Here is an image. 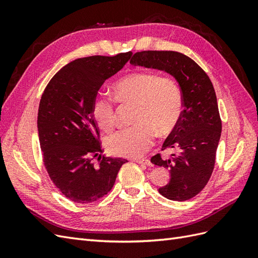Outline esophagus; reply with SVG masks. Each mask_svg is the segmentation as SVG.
<instances>
[{
    "mask_svg": "<svg viewBox=\"0 0 258 258\" xmlns=\"http://www.w3.org/2000/svg\"><path fill=\"white\" fill-rule=\"evenodd\" d=\"M135 161L136 162H138V163H141V165H145V166H152V162L148 160V159H146V158H137V159H135Z\"/></svg>",
    "mask_w": 258,
    "mask_h": 258,
    "instance_id": "obj_1",
    "label": "esophagus"
}]
</instances>
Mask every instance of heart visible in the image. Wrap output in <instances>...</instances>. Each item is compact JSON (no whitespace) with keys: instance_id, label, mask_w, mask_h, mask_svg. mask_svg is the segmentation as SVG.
<instances>
[{"instance_id":"1","label":"heart","mask_w":258,"mask_h":258,"mask_svg":"<svg viewBox=\"0 0 258 258\" xmlns=\"http://www.w3.org/2000/svg\"><path fill=\"white\" fill-rule=\"evenodd\" d=\"M114 98L121 104H135L132 127L107 137L108 153L121 157H139L154 143L156 131L170 134L177 124L183 108L182 90L173 77L152 71L132 72L113 86ZM91 114L98 127L111 131L115 126L114 100L98 95L92 101Z\"/></svg>"}]
</instances>
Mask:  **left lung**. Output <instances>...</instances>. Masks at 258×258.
Segmentation results:
<instances>
[{"label":"left lung","mask_w":258,"mask_h":258,"mask_svg":"<svg viewBox=\"0 0 258 258\" xmlns=\"http://www.w3.org/2000/svg\"><path fill=\"white\" fill-rule=\"evenodd\" d=\"M130 63L169 73L182 90L184 110L162 145V151L173 148L178 154H172L170 159L157 154L151 161L170 172L169 183L158 189L162 196L174 201L188 200L209 182L221 138L222 120L212 82L196 62L177 51L136 52Z\"/></svg>","instance_id":"left-lung-1"}]
</instances>
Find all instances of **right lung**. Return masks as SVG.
<instances>
[{"mask_svg":"<svg viewBox=\"0 0 258 258\" xmlns=\"http://www.w3.org/2000/svg\"><path fill=\"white\" fill-rule=\"evenodd\" d=\"M131 54L76 59L54 74L42 95L37 129L44 165L57 188L76 204L105 196L127 162L102 155L91 105L101 86L122 69ZM95 157L97 166L92 162Z\"/></svg>","mask_w":258,"mask_h":258,"instance_id":"1","label":"right lung"}]
</instances>
